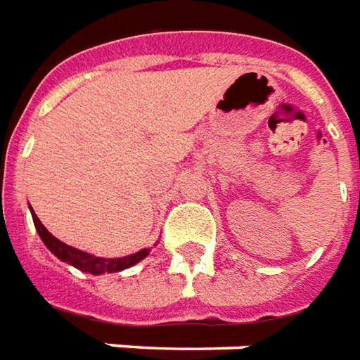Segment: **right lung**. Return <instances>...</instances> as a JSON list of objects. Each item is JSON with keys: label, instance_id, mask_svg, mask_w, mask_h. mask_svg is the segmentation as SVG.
<instances>
[{"label": "right lung", "instance_id": "right-lung-1", "mask_svg": "<svg viewBox=\"0 0 360 360\" xmlns=\"http://www.w3.org/2000/svg\"><path fill=\"white\" fill-rule=\"evenodd\" d=\"M32 219H34V225H36V231H38L39 238L44 240V244L53 254L57 255L60 262L70 263L79 271H85V273H91V275H103V273H118V271H124V269L131 267L135 263H139L141 259H145L150 248H145L137 254L126 255V257H116V259H105V257H95V255L85 254V252H79L76 248L68 246L65 242H60L58 238H55L47 229L41 225V221L38 219V215L32 214Z\"/></svg>", "mask_w": 360, "mask_h": 360}]
</instances>
